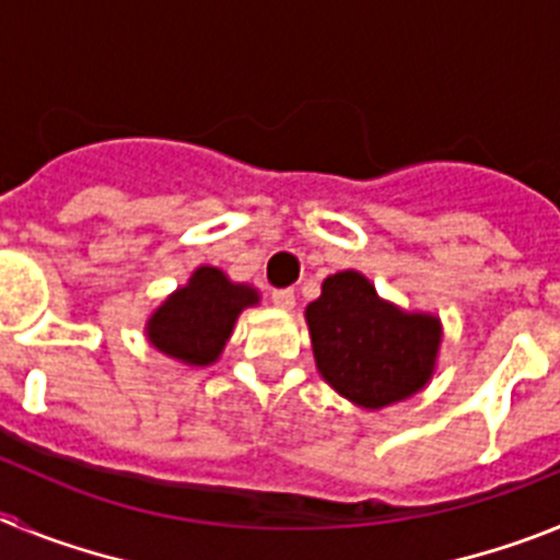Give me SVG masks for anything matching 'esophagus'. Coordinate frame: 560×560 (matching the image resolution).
Here are the masks:
<instances>
[{
	"label": "esophagus",
	"mask_w": 560,
	"mask_h": 560,
	"mask_svg": "<svg viewBox=\"0 0 560 560\" xmlns=\"http://www.w3.org/2000/svg\"><path fill=\"white\" fill-rule=\"evenodd\" d=\"M271 303L277 305V308H294V291L291 289H275L271 291Z\"/></svg>",
	"instance_id": "34e87169"
}]
</instances>
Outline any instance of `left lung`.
<instances>
[{"label": "left lung", "mask_w": 560, "mask_h": 560, "mask_svg": "<svg viewBox=\"0 0 560 560\" xmlns=\"http://www.w3.org/2000/svg\"><path fill=\"white\" fill-rule=\"evenodd\" d=\"M316 368L330 387L364 409L418 393L440 348V323L378 300L368 277L339 271L305 308Z\"/></svg>", "instance_id": "8db88e82"}]
</instances>
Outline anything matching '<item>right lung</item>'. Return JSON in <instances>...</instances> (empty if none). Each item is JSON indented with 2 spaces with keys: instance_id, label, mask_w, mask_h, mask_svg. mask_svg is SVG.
Instances as JSON below:
<instances>
[{
  "instance_id": "right-lung-1",
  "label": "right lung",
  "mask_w": 560,
  "mask_h": 560,
  "mask_svg": "<svg viewBox=\"0 0 560 560\" xmlns=\"http://www.w3.org/2000/svg\"><path fill=\"white\" fill-rule=\"evenodd\" d=\"M257 294L249 285H235L224 271L201 266L190 283L162 305L148 323V339L162 353L187 364H210L219 359L232 325L246 305H255Z\"/></svg>"
}]
</instances>
